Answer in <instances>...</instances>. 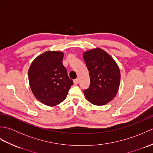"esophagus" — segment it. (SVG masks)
Masks as SVG:
<instances>
[{
    "instance_id": "1",
    "label": "esophagus",
    "mask_w": 153,
    "mask_h": 153,
    "mask_svg": "<svg viewBox=\"0 0 153 153\" xmlns=\"http://www.w3.org/2000/svg\"><path fill=\"white\" fill-rule=\"evenodd\" d=\"M74 84L75 85H77V84L79 83V79H74Z\"/></svg>"
}]
</instances>
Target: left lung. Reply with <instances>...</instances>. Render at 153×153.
Wrapping results in <instances>:
<instances>
[{"instance_id": "1", "label": "left lung", "mask_w": 153, "mask_h": 153, "mask_svg": "<svg viewBox=\"0 0 153 153\" xmlns=\"http://www.w3.org/2000/svg\"><path fill=\"white\" fill-rule=\"evenodd\" d=\"M83 59L89 70L90 85L84 90L93 105H105L116 97L120 83V71L114 58L100 48L84 52Z\"/></svg>"}]
</instances>
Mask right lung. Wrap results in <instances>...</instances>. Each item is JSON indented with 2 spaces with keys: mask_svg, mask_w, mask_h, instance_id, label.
Segmentation results:
<instances>
[{
  "mask_svg": "<svg viewBox=\"0 0 153 153\" xmlns=\"http://www.w3.org/2000/svg\"><path fill=\"white\" fill-rule=\"evenodd\" d=\"M64 53L48 51L32 62L28 79L32 93L39 101L54 106L66 99L73 81L63 66Z\"/></svg>",
  "mask_w": 153,
  "mask_h": 153,
  "instance_id": "add662e5",
  "label": "right lung"
}]
</instances>
